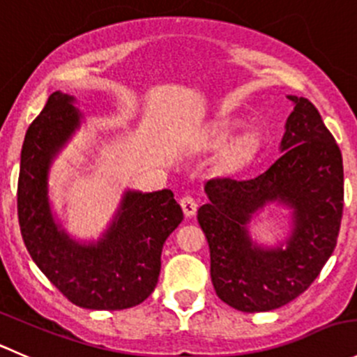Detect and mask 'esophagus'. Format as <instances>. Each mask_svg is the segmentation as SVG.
I'll use <instances>...</instances> for the list:
<instances>
[{"label": "esophagus", "mask_w": 357, "mask_h": 357, "mask_svg": "<svg viewBox=\"0 0 357 357\" xmlns=\"http://www.w3.org/2000/svg\"><path fill=\"white\" fill-rule=\"evenodd\" d=\"M180 206H182L183 215H185L187 218L194 217V213H196V210H197L196 199H194V197H190V196H183L182 199H180Z\"/></svg>", "instance_id": "34e87169"}]
</instances>
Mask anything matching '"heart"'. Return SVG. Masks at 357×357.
Here are the masks:
<instances>
[{
	"label": "heart",
	"mask_w": 357,
	"mask_h": 357,
	"mask_svg": "<svg viewBox=\"0 0 357 357\" xmlns=\"http://www.w3.org/2000/svg\"><path fill=\"white\" fill-rule=\"evenodd\" d=\"M238 128H241V125L236 121H224L220 125L215 126L210 132V140L213 142H220V140L227 139L229 135L236 132ZM257 151V140L252 135H241L239 139L234 140L231 147H229L227 154H225V163L227 165H243L248 160H252V156Z\"/></svg>",
	"instance_id": "heart-1"
}]
</instances>
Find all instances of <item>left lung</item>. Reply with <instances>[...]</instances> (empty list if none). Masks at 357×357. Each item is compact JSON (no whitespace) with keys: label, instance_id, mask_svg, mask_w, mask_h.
I'll return each mask as SVG.
<instances>
[{"label":"left lung","instance_id":"obj_1","mask_svg":"<svg viewBox=\"0 0 357 357\" xmlns=\"http://www.w3.org/2000/svg\"><path fill=\"white\" fill-rule=\"evenodd\" d=\"M281 156L250 180L211 178L197 222L210 246L218 298L243 312L287 305L310 287L337 246L344 167L333 135L307 98L288 95ZM267 206L291 211V232L274 247L257 243L249 222Z\"/></svg>","mask_w":357,"mask_h":357}]
</instances>
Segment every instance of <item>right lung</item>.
Listing matches in <instances>:
<instances>
[{
    "mask_svg": "<svg viewBox=\"0 0 357 357\" xmlns=\"http://www.w3.org/2000/svg\"><path fill=\"white\" fill-rule=\"evenodd\" d=\"M73 95L54 91L27 128L20 153L19 224L41 273L74 305L121 310L139 305L158 284L161 252L183 213L170 189H126L100 238H73L50 201V170L84 121Z\"/></svg>",
    "mask_w": 357,
    "mask_h": 357,
    "instance_id": "obj_1",
    "label": "right lung"
}]
</instances>
